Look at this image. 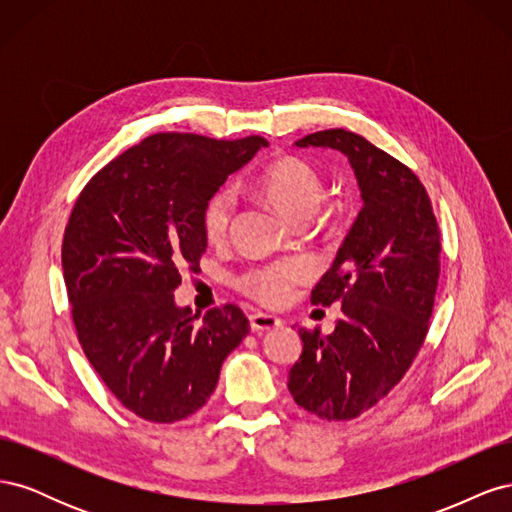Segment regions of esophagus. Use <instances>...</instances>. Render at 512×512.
Listing matches in <instances>:
<instances>
[{
    "label": "esophagus",
    "instance_id": "esophagus-1",
    "mask_svg": "<svg viewBox=\"0 0 512 512\" xmlns=\"http://www.w3.org/2000/svg\"><path fill=\"white\" fill-rule=\"evenodd\" d=\"M250 327H252L254 333L271 331V329L282 327V320L277 318V316L265 314V312H252V314H250Z\"/></svg>",
    "mask_w": 512,
    "mask_h": 512
}]
</instances>
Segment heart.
Wrapping results in <instances>:
<instances>
[{"label": "heart", "instance_id": "1", "mask_svg": "<svg viewBox=\"0 0 512 512\" xmlns=\"http://www.w3.org/2000/svg\"><path fill=\"white\" fill-rule=\"evenodd\" d=\"M258 190L288 222L312 218L324 200V194H327L320 175L299 158H280L269 164L258 177ZM230 211V190H218L207 200L203 228L209 241H222L226 237ZM303 275L305 271L299 262L282 260L247 271L239 280V286L252 299L275 305L288 297L290 286L301 282Z\"/></svg>", "mask_w": 512, "mask_h": 512}]
</instances>
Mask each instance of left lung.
Wrapping results in <instances>:
<instances>
[{
    "mask_svg": "<svg viewBox=\"0 0 512 512\" xmlns=\"http://www.w3.org/2000/svg\"><path fill=\"white\" fill-rule=\"evenodd\" d=\"M348 158L363 209L312 303L342 305L331 335L299 329L303 352L288 389L307 412L348 421L389 393L421 350L440 275V230L423 183L408 166L348 130L294 143Z\"/></svg>",
    "mask_w": 512,
    "mask_h": 512,
    "instance_id": "left-lung-1",
    "label": "left lung"
}]
</instances>
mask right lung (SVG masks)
I'll return each instance as SVG.
<instances>
[{"label": "right lung", "instance_id": "right-lung-1", "mask_svg": "<svg viewBox=\"0 0 512 512\" xmlns=\"http://www.w3.org/2000/svg\"><path fill=\"white\" fill-rule=\"evenodd\" d=\"M269 143L153 134L91 179L72 209L61 267L83 352L136 416L175 423L207 404L226 356L250 333L237 305L198 320L175 303L207 250L203 211Z\"/></svg>", "mask_w": 512, "mask_h": 512}]
</instances>
